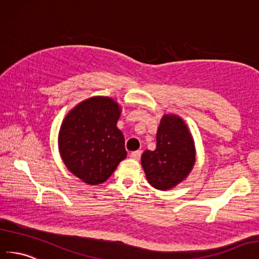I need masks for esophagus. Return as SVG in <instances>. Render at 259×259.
I'll list each match as a JSON object with an SVG mask.
<instances>
[{"label":"esophagus","mask_w":259,"mask_h":259,"mask_svg":"<svg viewBox=\"0 0 259 259\" xmlns=\"http://www.w3.org/2000/svg\"><path fill=\"white\" fill-rule=\"evenodd\" d=\"M141 154H142V152H141V151L132 152V153L130 154V157H131V158H134V159H136V160H139L140 158H141Z\"/></svg>","instance_id":"obj_1"}]
</instances>
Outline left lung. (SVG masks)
Here are the masks:
<instances>
[{
  "label": "left lung",
  "instance_id": "left-lung-1",
  "mask_svg": "<svg viewBox=\"0 0 259 259\" xmlns=\"http://www.w3.org/2000/svg\"><path fill=\"white\" fill-rule=\"evenodd\" d=\"M146 179L161 191L181 182L193 168L195 149L188 127L176 115L161 118L156 136V150L145 151L141 157Z\"/></svg>",
  "mask_w": 259,
  "mask_h": 259
}]
</instances>
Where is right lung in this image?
I'll use <instances>...</instances> for the list:
<instances>
[{
	"label": "right lung",
	"instance_id": "add662e5",
	"mask_svg": "<svg viewBox=\"0 0 259 259\" xmlns=\"http://www.w3.org/2000/svg\"><path fill=\"white\" fill-rule=\"evenodd\" d=\"M120 109L109 98L81 102L65 117L58 147L66 167L83 182L106 181L127 156L124 138L117 128Z\"/></svg>",
	"mask_w": 259,
	"mask_h": 259
}]
</instances>
